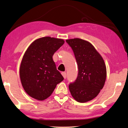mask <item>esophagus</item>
<instances>
[{"label":"esophagus","instance_id":"1","mask_svg":"<svg viewBox=\"0 0 128 128\" xmlns=\"http://www.w3.org/2000/svg\"><path fill=\"white\" fill-rule=\"evenodd\" d=\"M62 76H63V77L64 78L66 79V73L64 72H62Z\"/></svg>","mask_w":128,"mask_h":128}]
</instances>
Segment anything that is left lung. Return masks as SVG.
<instances>
[{"instance_id":"1","label":"left lung","mask_w":128,"mask_h":128,"mask_svg":"<svg viewBox=\"0 0 128 128\" xmlns=\"http://www.w3.org/2000/svg\"><path fill=\"white\" fill-rule=\"evenodd\" d=\"M74 52L78 73L76 81L69 85L76 100L85 103L99 94L107 76L106 64L102 56L92 43L80 38L66 40Z\"/></svg>"}]
</instances>
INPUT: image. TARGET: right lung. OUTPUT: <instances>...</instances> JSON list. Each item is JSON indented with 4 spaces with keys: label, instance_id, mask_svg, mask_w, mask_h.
<instances>
[{
    "label": "right lung",
    "instance_id": "1",
    "mask_svg": "<svg viewBox=\"0 0 128 128\" xmlns=\"http://www.w3.org/2000/svg\"><path fill=\"white\" fill-rule=\"evenodd\" d=\"M64 43L62 39L45 36L31 43L25 51L20 67V77L25 92L43 100L50 96L64 80L57 70L52 56Z\"/></svg>",
    "mask_w": 128,
    "mask_h": 128
}]
</instances>
